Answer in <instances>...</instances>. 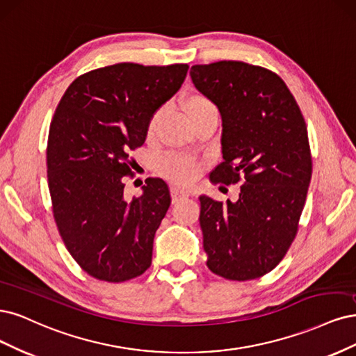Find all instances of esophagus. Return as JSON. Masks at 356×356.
I'll return each mask as SVG.
<instances>
[{
	"label": "esophagus",
	"instance_id": "1",
	"mask_svg": "<svg viewBox=\"0 0 356 356\" xmlns=\"http://www.w3.org/2000/svg\"><path fill=\"white\" fill-rule=\"evenodd\" d=\"M171 197H173V202H177L180 200H185L191 197V192L186 189H181V188H171Z\"/></svg>",
	"mask_w": 356,
	"mask_h": 356
}]
</instances>
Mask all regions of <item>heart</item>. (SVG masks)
<instances>
[{
  "label": "heart",
  "instance_id": "obj_1",
  "mask_svg": "<svg viewBox=\"0 0 356 356\" xmlns=\"http://www.w3.org/2000/svg\"><path fill=\"white\" fill-rule=\"evenodd\" d=\"M213 108H214L213 102L202 95H192L185 102V112L191 121L195 117H198L200 113L209 111V109H213ZM159 121H161V111L155 112L151 121H149V125H147L149 136L155 134L158 125H159ZM161 171L170 179L186 183V181H191L195 177V175H197V165H195L186 156L170 155L163 161Z\"/></svg>",
  "mask_w": 356,
  "mask_h": 356
}]
</instances>
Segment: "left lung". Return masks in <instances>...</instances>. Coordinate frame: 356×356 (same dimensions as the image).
Listing matches in <instances>:
<instances>
[{"instance_id": "obj_1", "label": "left lung", "mask_w": 356, "mask_h": 356, "mask_svg": "<svg viewBox=\"0 0 356 356\" xmlns=\"http://www.w3.org/2000/svg\"><path fill=\"white\" fill-rule=\"evenodd\" d=\"M191 78L222 117V155L210 179L241 183L225 204L201 195L200 225L209 269L256 280L284 259L299 231L312 156L299 105L266 67L236 60L193 65Z\"/></svg>"}]
</instances>
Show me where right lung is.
<instances>
[{"instance_id":"right-lung-1","label":"right lung","mask_w":356,"mask_h":356,"mask_svg":"<svg viewBox=\"0 0 356 356\" xmlns=\"http://www.w3.org/2000/svg\"><path fill=\"white\" fill-rule=\"evenodd\" d=\"M189 66L117 63L90 71L67 87L47 142L53 216L74 260L91 277L124 282L152 263L156 229L171 204L167 183L149 177L127 200L130 151L145 143L156 109L173 97Z\"/></svg>"}]
</instances>
